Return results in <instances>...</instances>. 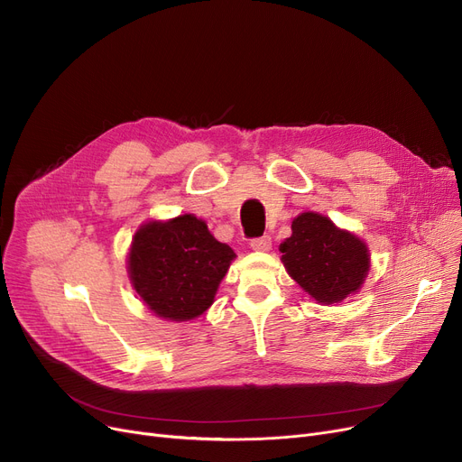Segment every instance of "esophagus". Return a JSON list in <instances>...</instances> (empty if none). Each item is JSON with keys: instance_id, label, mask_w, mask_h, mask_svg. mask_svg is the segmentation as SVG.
<instances>
[{"instance_id": "obj_1", "label": "esophagus", "mask_w": 462, "mask_h": 462, "mask_svg": "<svg viewBox=\"0 0 462 462\" xmlns=\"http://www.w3.org/2000/svg\"><path fill=\"white\" fill-rule=\"evenodd\" d=\"M251 249L253 251H270L272 249V237L270 236H262V237H254L251 239Z\"/></svg>"}]
</instances>
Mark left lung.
<instances>
[{"mask_svg": "<svg viewBox=\"0 0 462 462\" xmlns=\"http://www.w3.org/2000/svg\"><path fill=\"white\" fill-rule=\"evenodd\" d=\"M281 253L288 275L324 305L356 294L371 268L367 245L314 211L294 218L292 236L282 241Z\"/></svg>", "mask_w": 462, "mask_h": 462, "instance_id": "obj_1", "label": "left lung"}]
</instances>
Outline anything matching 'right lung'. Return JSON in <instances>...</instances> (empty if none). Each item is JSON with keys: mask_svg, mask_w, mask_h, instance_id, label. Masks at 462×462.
<instances>
[{"mask_svg": "<svg viewBox=\"0 0 462 462\" xmlns=\"http://www.w3.org/2000/svg\"><path fill=\"white\" fill-rule=\"evenodd\" d=\"M234 258L202 218L185 213L138 228L127 272L140 300L159 319L187 322L209 309Z\"/></svg>", "mask_w": 462, "mask_h": 462, "instance_id": "1", "label": "right lung"}]
</instances>
